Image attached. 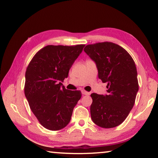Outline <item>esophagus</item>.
<instances>
[{
  "instance_id": "1",
  "label": "esophagus",
  "mask_w": 158,
  "mask_h": 158,
  "mask_svg": "<svg viewBox=\"0 0 158 158\" xmlns=\"http://www.w3.org/2000/svg\"><path fill=\"white\" fill-rule=\"evenodd\" d=\"M81 94H83V95H86V96H88V95H89V92H87V91H84V90H82V91H81Z\"/></svg>"
}]
</instances>
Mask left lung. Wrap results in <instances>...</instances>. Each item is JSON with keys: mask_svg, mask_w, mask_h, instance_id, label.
<instances>
[{"mask_svg": "<svg viewBox=\"0 0 158 158\" xmlns=\"http://www.w3.org/2000/svg\"><path fill=\"white\" fill-rule=\"evenodd\" d=\"M84 50L95 62L98 78L107 83V94H91V119L102 128H114L125 121L135 103L138 91L135 62L126 49L112 42L89 44Z\"/></svg>", "mask_w": 158, "mask_h": 158, "instance_id": "1", "label": "left lung"}]
</instances>
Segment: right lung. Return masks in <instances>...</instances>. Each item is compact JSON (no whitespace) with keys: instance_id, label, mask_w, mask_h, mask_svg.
<instances>
[{"instance_id":"add662e5","label":"right lung","mask_w":158,"mask_h":158,"mask_svg":"<svg viewBox=\"0 0 158 158\" xmlns=\"http://www.w3.org/2000/svg\"><path fill=\"white\" fill-rule=\"evenodd\" d=\"M84 46L48 45L37 52L28 65L25 97L32 113L47 129L58 131L67 126L81 97V91L66 89L62 82Z\"/></svg>"}]
</instances>
